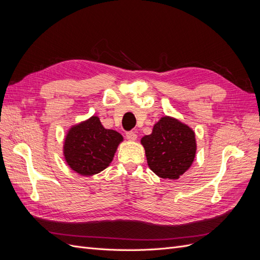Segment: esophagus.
<instances>
[{
    "label": "esophagus",
    "instance_id": "esophagus-1",
    "mask_svg": "<svg viewBox=\"0 0 260 260\" xmlns=\"http://www.w3.org/2000/svg\"><path fill=\"white\" fill-rule=\"evenodd\" d=\"M125 138H127L129 141H136L137 140V135L135 131H128L125 133Z\"/></svg>",
    "mask_w": 260,
    "mask_h": 260
}]
</instances>
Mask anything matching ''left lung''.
Wrapping results in <instances>:
<instances>
[{"label":"left lung","instance_id":"obj_1","mask_svg":"<svg viewBox=\"0 0 260 260\" xmlns=\"http://www.w3.org/2000/svg\"><path fill=\"white\" fill-rule=\"evenodd\" d=\"M148 167L162 179L175 180L191 167L196 153L195 135L186 124L162 117L152 135L141 140Z\"/></svg>","mask_w":260,"mask_h":260}]
</instances>
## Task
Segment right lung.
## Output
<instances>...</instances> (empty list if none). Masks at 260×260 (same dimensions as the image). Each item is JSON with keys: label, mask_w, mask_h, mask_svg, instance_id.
Returning <instances> with one entry per match:
<instances>
[{"label": "right lung", "mask_w": 260, "mask_h": 260, "mask_svg": "<svg viewBox=\"0 0 260 260\" xmlns=\"http://www.w3.org/2000/svg\"><path fill=\"white\" fill-rule=\"evenodd\" d=\"M122 136L105 129L98 117L74 125L67 133L64 155L69 167L81 176L96 175L112 162Z\"/></svg>", "instance_id": "obj_1"}]
</instances>
